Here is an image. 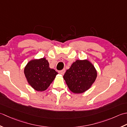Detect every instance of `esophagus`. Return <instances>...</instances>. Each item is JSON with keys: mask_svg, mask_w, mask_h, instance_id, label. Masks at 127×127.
I'll use <instances>...</instances> for the list:
<instances>
[{"mask_svg": "<svg viewBox=\"0 0 127 127\" xmlns=\"http://www.w3.org/2000/svg\"><path fill=\"white\" fill-rule=\"evenodd\" d=\"M65 71H66L65 69H63V70L59 71V73H60V74H62V75H64V73H65Z\"/></svg>", "mask_w": 127, "mask_h": 127, "instance_id": "obj_1", "label": "esophagus"}]
</instances>
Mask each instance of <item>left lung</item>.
Wrapping results in <instances>:
<instances>
[{"label":"left lung","instance_id":"8db88e82","mask_svg":"<svg viewBox=\"0 0 127 127\" xmlns=\"http://www.w3.org/2000/svg\"><path fill=\"white\" fill-rule=\"evenodd\" d=\"M97 71L87 59L77 60L64 74V79L69 89L75 94H81L91 88L97 77Z\"/></svg>","mask_w":127,"mask_h":127}]
</instances>
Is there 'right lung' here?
<instances>
[{
    "label": "right lung",
    "mask_w": 127,
    "mask_h": 127,
    "mask_svg": "<svg viewBox=\"0 0 127 127\" xmlns=\"http://www.w3.org/2000/svg\"><path fill=\"white\" fill-rule=\"evenodd\" d=\"M24 74L28 83L38 92L46 90L58 73L49 67L45 58L33 59L24 68Z\"/></svg>",
    "instance_id": "add662e5"
}]
</instances>
